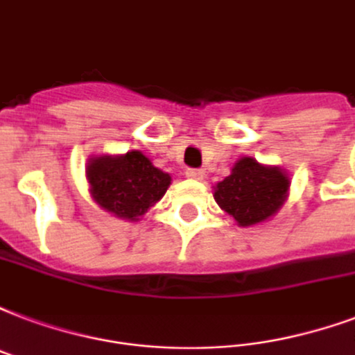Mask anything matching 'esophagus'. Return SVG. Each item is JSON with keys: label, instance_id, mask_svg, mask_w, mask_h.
I'll use <instances>...</instances> for the list:
<instances>
[{"label": "esophagus", "instance_id": "esophagus-1", "mask_svg": "<svg viewBox=\"0 0 355 355\" xmlns=\"http://www.w3.org/2000/svg\"><path fill=\"white\" fill-rule=\"evenodd\" d=\"M189 180H202L204 178V170H198V168H189L187 172H185Z\"/></svg>", "mask_w": 355, "mask_h": 355}]
</instances>
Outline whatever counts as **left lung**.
Listing matches in <instances>:
<instances>
[{"instance_id": "obj_1", "label": "left lung", "mask_w": 355, "mask_h": 355, "mask_svg": "<svg viewBox=\"0 0 355 355\" xmlns=\"http://www.w3.org/2000/svg\"><path fill=\"white\" fill-rule=\"evenodd\" d=\"M288 187V178L279 168L262 166L243 157L232 168V174L217 183L215 200L238 225L250 226L277 213L286 200Z\"/></svg>"}]
</instances>
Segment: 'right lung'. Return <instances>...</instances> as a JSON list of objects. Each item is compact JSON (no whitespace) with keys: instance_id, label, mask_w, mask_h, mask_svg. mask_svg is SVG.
<instances>
[{"instance_id":"right-lung-1","label":"right lung","mask_w":355,"mask_h":355,"mask_svg":"<svg viewBox=\"0 0 355 355\" xmlns=\"http://www.w3.org/2000/svg\"><path fill=\"white\" fill-rule=\"evenodd\" d=\"M86 174L98 206L130 220H137L155 206L172 181L140 151H129L119 157H97L89 162Z\"/></svg>"}]
</instances>
